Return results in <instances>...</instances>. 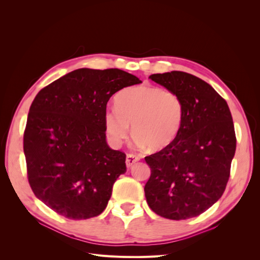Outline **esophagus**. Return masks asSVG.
Here are the masks:
<instances>
[{"mask_svg":"<svg viewBox=\"0 0 260 260\" xmlns=\"http://www.w3.org/2000/svg\"><path fill=\"white\" fill-rule=\"evenodd\" d=\"M139 160V157L133 155V154H128L127 157H125V165H127V167L130 168L132 167L133 165H135L137 161Z\"/></svg>","mask_w":260,"mask_h":260,"instance_id":"obj_1","label":"esophagus"}]
</instances>
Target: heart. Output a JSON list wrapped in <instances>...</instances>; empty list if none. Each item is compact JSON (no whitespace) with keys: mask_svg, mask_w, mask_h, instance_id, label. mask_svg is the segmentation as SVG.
<instances>
[{"mask_svg":"<svg viewBox=\"0 0 260 260\" xmlns=\"http://www.w3.org/2000/svg\"><path fill=\"white\" fill-rule=\"evenodd\" d=\"M116 106L104 115L109 140L119 145L132 136L140 147L158 152L178 137L183 120L182 100L175 91L154 85L125 88L117 94Z\"/></svg>","mask_w":260,"mask_h":260,"instance_id":"1","label":"heart"}]
</instances>
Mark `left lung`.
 <instances>
[{"instance_id": "8db88e82", "label": "left lung", "mask_w": 260, "mask_h": 260, "mask_svg": "<svg viewBox=\"0 0 260 260\" xmlns=\"http://www.w3.org/2000/svg\"><path fill=\"white\" fill-rule=\"evenodd\" d=\"M149 78L182 100L176 140L145 157L151 177L145 198L155 214L171 220L196 217L221 198L230 177L237 138L226 102L210 84L183 72Z\"/></svg>"}]
</instances>
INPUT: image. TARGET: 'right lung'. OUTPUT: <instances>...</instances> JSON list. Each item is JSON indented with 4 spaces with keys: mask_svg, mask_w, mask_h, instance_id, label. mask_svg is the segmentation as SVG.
<instances>
[{
    "mask_svg": "<svg viewBox=\"0 0 260 260\" xmlns=\"http://www.w3.org/2000/svg\"><path fill=\"white\" fill-rule=\"evenodd\" d=\"M141 82L117 68H80L37 94L23 133L37 199L74 220L104 211L115 181L127 170L125 154L106 142V105L116 92Z\"/></svg>",
    "mask_w": 260,
    "mask_h": 260,
    "instance_id": "add662e5",
    "label": "right lung"
}]
</instances>
